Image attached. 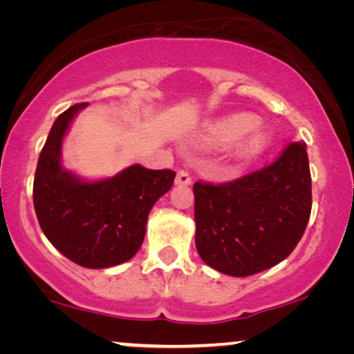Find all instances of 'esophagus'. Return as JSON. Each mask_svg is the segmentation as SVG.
<instances>
[{
	"label": "esophagus",
	"instance_id": "34e87169",
	"mask_svg": "<svg viewBox=\"0 0 354 354\" xmlns=\"http://www.w3.org/2000/svg\"><path fill=\"white\" fill-rule=\"evenodd\" d=\"M176 183H177V185H190V183H192L190 174H188L187 171H183V169H180V171H178L177 176H176Z\"/></svg>",
	"mask_w": 354,
	"mask_h": 354
}]
</instances>
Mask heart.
<instances>
[{"instance_id":"heart-1","label":"heart","mask_w":354,"mask_h":354,"mask_svg":"<svg viewBox=\"0 0 354 354\" xmlns=\"http://www.w3.org/2000/svg\"><path fill=\"white\" fill-rule=\"evenodd\" d=\"M258 119L253 114L240 113L219 119L207 125L205 135L201 137V143L209 148H229L239 143V153L241 158L251 159L259 156L270 145V133L268 130L256 127Z\"/></svg>"}]
</instances>
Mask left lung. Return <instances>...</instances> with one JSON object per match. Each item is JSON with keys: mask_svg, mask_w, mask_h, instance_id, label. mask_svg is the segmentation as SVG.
<instances>
[{"mask_svg": "<svg viewBox=\"0 0 354 354\" xmlns=\"http://www.w3.org/2000/svg\"><path fill=\"white\" fill-rule=\"evenodd\" d=\"M195 243L212 269L246 277L279 264L295 250L311 216L306 145L292 142L269 166L232 182L198 180Z\"/></svg>", "mask_w": 354, "mask_h": 354, "instance_id": "left-lung-1", "label": "left lung"}]
</instances>
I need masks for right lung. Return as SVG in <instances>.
<instances>
[{"mask_svg": "<svg viewBox=\"0 0 354 354\" xmlns=\"http://www.w3.org/2000/svg\"><path fill=\"white\" fill-rule=\"evenodd\" d=\"M77 103L57 115L38 158L33 206L43 234L75 264L104 269L125 263L140 250L154 203L171 190L176 172L140 164L115 177L84 182L61 166V143Z\"/></svg>", "mask_w": 354, "mask_h": 354, "instance_id": "obj_1", "label": "right lung"}]
</instances>
